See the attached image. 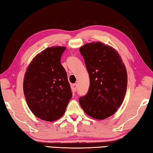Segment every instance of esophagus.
<instances>
[{
  "label": "esophagus",
  "instance_id": "esophagus-1",
  "mask_svg": "<svg viewBox=\"0 0 153 153\" xmlns=\"http://www.w3.org/2000/svg\"><path fill=\"white\" fill-rule=\"evenodd\" d=\"M77 86L76 84H73V86H72V89H73V90L75 92L77 90Z\"/></svg>",
  "mask_w": 153,
  "mask_h": 153
}]
</instances>
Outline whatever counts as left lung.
Returning <instances> with one entry per match:
<instances>
[{
    "label": "left lung",
    "mask_w": 153,
    "mask_h": 153,
    "mask_svg": "<svg viewBox=\"0 0 153 153\" xmlns=\"http://www.w3.org/2000/svg\"><path fill=\"white\" fill-rule=\"evenodd\" d=\"M90 77L87 94L80 97L82 109L96 120L113 115L125 97L128 74L118 52L101 42L88 43L79 48Z\"/></svg>",
    "instance_id": "obj_1"
}]
</instances>
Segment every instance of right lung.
Returning a JSON list of instances; mask_svg holds the SVG:
<instances>
[{"instance_id":"right-lung-1","label":"right lung","mask_w":153,"mask_h":153,"mask_svg":"<svg viewBox=\"0 0 153 153\" xmlns=\"http://www.w3.org/2000/svg\"><path fill=\"white\" fill-rule=\"evenodd\" d=\"M65 46H51L32 59L24 79L28 107L36 117L46 121L61 118L72 97L67 74L61 64Z\"/></svg>"}]
</instances>
